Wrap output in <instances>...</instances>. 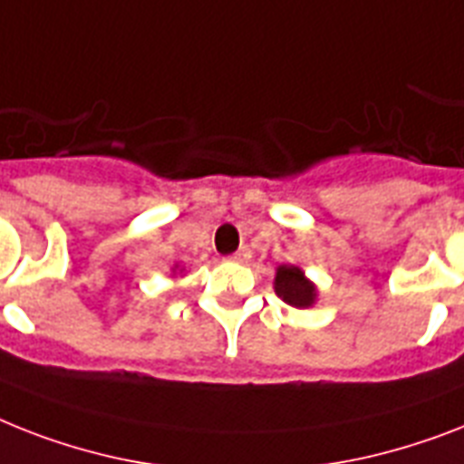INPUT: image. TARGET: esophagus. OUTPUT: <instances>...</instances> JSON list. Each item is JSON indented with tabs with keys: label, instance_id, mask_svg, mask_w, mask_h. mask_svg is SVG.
<instances>
[{
	"label": "esophagus",
	"instance_id": "1",
	"mask_svg": "<svg viewBox=\"0 0 464 464\" xmlns=\"http://www.w3.org/2000/svg\"><path fill=\"white\" fill-rule=\"evenodd\" d=\"M250 257V250H247V247H240L238 252H236V255H233V262H245V259Z\"/></svg>",
	"mask_w": 464,
	"mask_h": 464
}]
</instances>
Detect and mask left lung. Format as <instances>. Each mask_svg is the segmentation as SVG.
Masks as SVG:
<instances>
[{
	"label": "left lung",
	"mask_w": 464,
	"mask_h": 464,
	"mask_svg": "<svg viewBox=\"0 0 464 464\" xmlns=\"http://www.w3.org/2000/svg\"><path fill=\"white\" fill-rule=\"evenodd\" d=\"M274 291L285 304L307 310L317 303V285L304 276V271L295 265H278L276 276H274Z\"/></svg>",
	"instance_id": "1"
}]
</instances>
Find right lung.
Returning <instances> with one entry per match:
<instances>
[{
    "instance_id": "add662e5",
    "label": "right lung",
    "mask_w": 464,
    "mask_h": 464,
    "mask_svg": "<svg viewBox=\"0 0 464 464\" xmlns=\"http://www.w3.org/2000/svg\"><path fill=\"white\" fill-rule=\"evenodd\" d=\"M183 271H186V266L173 265V266H171V276H176V274H183Z\"/></svg>"
}]
</instances>
